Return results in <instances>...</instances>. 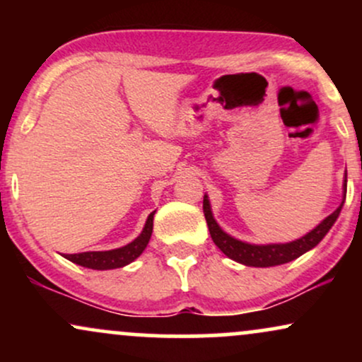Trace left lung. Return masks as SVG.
I'll use <instances>...</instances> for the list:
<instances>
[{"label":"left lung","instance_id":"1","mask_svg":"<svg viewBox=\"0 0 362 362\" xmlns=\"http://www.w3.org/2000/svg\"><path fill=\"white\" fill-rule=\"evenodd\" d=\"M347 190V175L346 180H344V192ZM344 204V201H342ZM342 204H340L337 209L334 211L330 216H327L322 223L318 224L315 230H311L308 235H305L303 238L296 240V242L291 243H279V245H250L240 242V240H235L233 236L226 235L221 228L218 226V223L214 221L213 213H211L209 201H207V195H204V216L207 226H209V233L216 247L221 250L224 255H228L230 259H233L240 264L250 265V267H272V265H281L288 264V262L298 259L303 253L311 250L313 247L322 242V238L328 233L334 223L337 221L340 209H342Z\"/></svg>","mask_w":362,"mask_h":362}]
</instances>
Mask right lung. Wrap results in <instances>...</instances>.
<instances>
[{
  "label": "right lung",
  "mask_w": 362,
  "mask_h": 362,
  "mask_svg": "<svg viewBox=\"0 0 362 362\" xmlns=\"http://www.w3.org/2000/svg\"><path fill=\"white\" fill-rule=\"evenodd\" d=\"M153 216L155 211L148 216V221L144 224L143 231L134 242H131L126 247L115 248V250L107 252H83V253H73V255H66V259L71 260L73 264L83 265V267L95 269V271H109V269H119L124 265L131 264L143 253L144 248L151 238L153 233Z\"/></svg>",
  "instance_id": "obj_1"
}]
</instances>
